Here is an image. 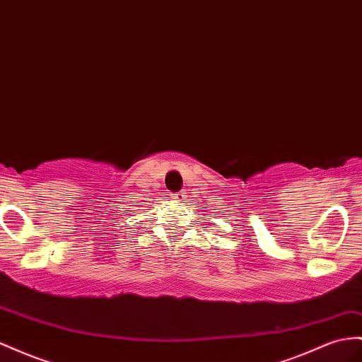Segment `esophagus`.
Returning a JSON list of instances; mask_svg holds the SVG:
<instances>
[{"label": "esophagus", "mask_w": 362, "mask_h": 362, "mask_svg": "<svg viewBox=\"0 0 362 362\" xmlns=\"http://www.w3.org/2000/svg\"><path fill=\"white\" fill-rule=\"evenodd\" d=\"M172 198H173L175 201H184L185 198H187V193H185V192H178V193H173V194H172Z\"/></svg>", "instance_id": "obj_1"}]
</instances>
